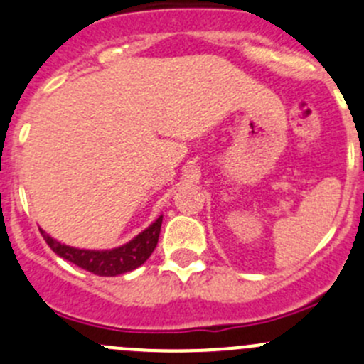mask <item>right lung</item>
<instances>
[{
	"instance_id": "obj_1",
	"label": "right lung",
	"mask_w": 364,
	"mask_h": 364,
	"mask_svg": "<svg viewBox=\"0 0 364 364\" xmlns=\"http://www.w3.org/2000/svg\"><path fill=\"white\" fill-rule=\"evenodd\" d=\"M161 220H164V215H160L149 228H146L142 232H139V235L133 240H129L128 243H124V245L121 247H115V249L105 250L77 249V247L65 245V243H60L58 240L51 238V236L46 231H42V229L41 235L44 236L46 243L51 247L53 252L58 254L63 259L70 261V263L83 268V270L92 272L96 276L114 277L119 276V274H126V272L135 270L140 264L146 263L147 257L153 254L154 247H156L158 243Z\"/></svg>"
}]
</instances>
